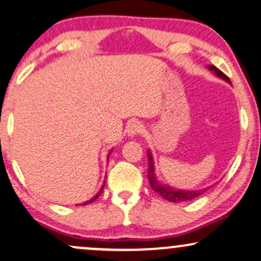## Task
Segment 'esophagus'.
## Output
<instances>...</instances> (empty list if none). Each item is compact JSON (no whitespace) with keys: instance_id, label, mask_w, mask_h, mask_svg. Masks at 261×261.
I'll return each instance as SVG.
<instances>
[{"instance_id":"34e87169","label":"esophagus","mask_w":261,"mask_h":261,"mask_svg":"<svg viewBox=\"0 0 261 261\" xmlns=\"http://www.w3.org/2000/svg\"><path fill=\"white\" fill-rule=\"evenodd\" d=\"M143 132H144V127L140 122H133V123L129 124V127H128V129H127L128 136H130V137L138 136V134H142Z\"/></svg>"}]
</instances>
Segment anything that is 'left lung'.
<instances>
[{
  "instance_id": "obj_1",
  "label": "left lung",
  "mask_w": 261,
  "mask_h": 261,
  "mask_svg": "<svg viewBox=\"0 0 261 261\" xmlns=\"http://www.w3.org/2000/svg\"><path fill=\"white\" fill-rule=\"evenodd\" d=\"M209 68L211 70H214V72L216 73L217 75L221 76V78L225 79V81L229 82V78L227 75L225 74V73L221 72L219 68H216L215 66H209ZM148 178H149V182H150V186H151V188L154 189L156 193H159V194L161 195L162 198L166 199L168 201H172V203H180V201H187V200H192V199H195L199 195H201L203 193L206 191V189H204V191H197V192H185V191H174V189L170 188V187H164L161 186L160 183L158 182L155 178V174H154V164H152V158L151 155L149 154V167H148Z\"/></svg>"
}]
</instances>
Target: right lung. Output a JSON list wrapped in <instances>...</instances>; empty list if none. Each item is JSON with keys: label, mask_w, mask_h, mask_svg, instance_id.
Returning a JSON list of instances; mask_svg holds the SVG:
<instances>
[{"label": "right lung", "mask_w": 261, "mask_h": 261, "mask_svg": "<svg viewBox=\"0 0 261 261\" xmlns=\"http://www.w3.org/2000/svg\"><path fill=\"white\" fill-rule=\"evenodd\" d=\"M103 191V187H102V188H101V191L99 192V193H97V194L96 195H95V197L93 198V199H90V200H89V201H87V203H84V204H83V205H87V204H89V203H93V201L95 200V199H96L97 197H99V195L101 194V192H102Z\"/></svg>", "instance_id": "right-lung-1"}]
</instances>
